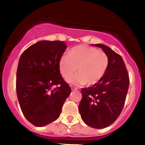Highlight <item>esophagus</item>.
I'll list each match as a JSON object with an SVG mask.
<instances>
[{"mask_svg": "<svg viewBox=\"0 0 145 145\" xmlns=\"http://www.w3.org/2000/svg\"><path fill=\"white\" fill-rule=\"evenodd\" d=\"M71 90H77V89H78L76 87H74V86H71Z\"/></svg>", "mask_w": 145, "mask_h": 145, "instance_id": "1", "label": "esophagus"}]
</instances>
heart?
<instances>
[{
  "instance_id": "b5f03b06",
  "label": "heart",
  "mask_w": 145,
  "mask_h": 145,
  "mask_svg": "<svg viewBox=\"0 0 145 145\" xmlns=\"http://www.w3.org/2000/svg\"><path fill=\"white\" fill-rule=\"evenodd\" d=\"M109 57L105 52L86 45L73 47L69 50L68 56L64 55L59 59V72L65 79L71 83L90 86L98 83L105 76L109 66Z\"/></svg>"
}]
</instances>
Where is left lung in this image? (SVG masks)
Instances as JSON below:
<instances>
[{
    "label": "left lung",
    "mask_w": 145,
    "mask_h": 145,
    "mask_svg": "<svg viewBox=\"0 0 145 145\" xmlns=\"http://www.w3.org/2000/svg\"><path fill=\"white\" fill-rule=\"evenodd\" d=\"M109 62L105 76L92 87L81 88L78 109L85 123L93 128H104L113 123L121 114L129 87V75L120 55L102 44Z\"/></svg>",
    "instance_id": "left-lung-1"
}]
</instances>
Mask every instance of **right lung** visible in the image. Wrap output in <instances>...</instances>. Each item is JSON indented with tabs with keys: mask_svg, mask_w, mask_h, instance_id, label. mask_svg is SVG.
Returning <instances> with one entry per match:
<instances>
[{
	"mask_svg": "<svg viewBox=\"0 0 145 145\" xmlns=\"http://www.w3.org/2000/svg\"><path fill=\"white\" fill-rule=\"evenodd\" d=\"M67 48L61 40H41L22 54L16 78L20 108L28 121L42 127L59 118L71 88L62 78L59 60ZM56 88L52 89V86Z\"/></svg>",
	"mask_w": 145,
	"mask_h": 145,
	"instance_id": "obj_1",
	"label": "right lung"
}]
</instances>
